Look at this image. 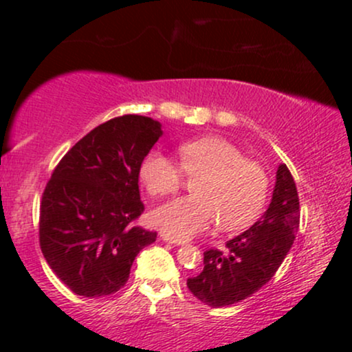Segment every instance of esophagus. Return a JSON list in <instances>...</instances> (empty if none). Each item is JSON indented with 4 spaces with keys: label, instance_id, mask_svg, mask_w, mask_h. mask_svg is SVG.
<instances>
[{
    "label": "esophagus",
    "instance_id": "obj_1",
    "mask_svg": "<svg viewBox=\"0 0 352 352\" xmlns=\"http://www.w3.org/2000/svg\"><path fill=\"white\" fill-rule=\"evenodd\" d=\"M160 238H162L164 241H168V243H172V245H185V240H180V238L170 236V235H167V233H160Z\"/></svg>",
    "mask_w": 352,
    "mask_h": 352
}]
</instances>
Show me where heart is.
I'll use <instances>...</instances> for the list:
<instances>
[{"label": "heart", "mask_w": 352, "mask_h": 352, "mask_svg": "<svg viewBox=\"0 0 352 352\" xmlns=\"http://www.w3.org/2000/svg\"><path fill=\"white\" fill-rule=\"evenodd\" d=\"M180 160L162 151H152L140 165V179L153 197L177 192L185 173L200 177L195 195L179 197L153 210L157 228L175 238H188L212 227L221 230L248 227L260 215L268 197V173L260 164L246 159L241 148L223 137L207 135L179 147Z\"/></svg>", "instance_id": "obj_1"}]
</instances>
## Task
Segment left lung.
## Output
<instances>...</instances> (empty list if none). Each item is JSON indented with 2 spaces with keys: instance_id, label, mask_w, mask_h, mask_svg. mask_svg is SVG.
Listing matches in <instances>:
<instances>
[{
  "instance_id": "1",
  "label": "left lung",
  "mask_w": 352,
  "mask_h": 352,
  "mask_svg": "<svg viewBox=\"0 0 352 352\" xmlns=\"http://www.w3.org/2000/svg\"><path fill=\"white\" fill-rule=\"evenodd\" d=\"M300 228V199L292 172L276 170L273 197L263 217L227 241L223 252L207 250L204 270L188 278L190 293L212 308L235 305L256 293L280 268Z\"/></svg>"
}]
</instances>
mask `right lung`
I'll list each match as a JSON object with an SVG mask.
<instances>
[{"label": "right lung", "mask_w": 352, "mask_h": 352, "mask_svg": "<svg viewBox=\"0 0 352 352\" xmlns=\"http://www.w3.org/2000/svg\"><path fill=\"white\" fill-rule=\"evenodd\" d=\"M162 125L122 116L98 125L60 159L44 188L39 245L72 293L100 298L119 292L131 266L157 233L137 227L144 212L139 172Z\"/></svg>", "instance_id": "obj_1"}]
</instances>
